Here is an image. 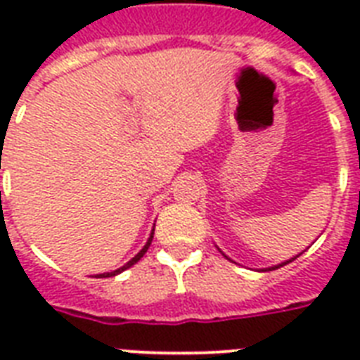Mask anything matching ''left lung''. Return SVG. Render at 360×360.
Masks as SVG:
<instances>
[{
	"instance_id": "1",
	"label": "left lung",
	"mask_w": 360,
	"mask_h": 360,
	"mask_svg": "<svg viewBox=\"0 0 360 360\" xmlns=\"http://www.w3.org/2000/svg\"><path fill=\"white\" fill-rule=\"evenodd\" d=\"M219 250H220V248H219ZM220 252H222V250H220ZM302 252H304V250H302ZM302 252H301V254H302ZM301 254H297V256H295V257H291V259H288V262H282V263H278V265H273V267H267V269H262V271H273V269H278V267H284V265H285V263H290V262H293V259H297V257H299V256H301ZM222 256H224V257H228V256H226V254H224V252H222ZM228 259H230V257H228ZM230 262H231V259H230Z\"/></svg>"
}]
</instances>
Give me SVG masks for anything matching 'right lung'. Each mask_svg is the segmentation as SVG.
Returning <instances> with one entry per match:
<instances>
[{
  "label": "right lung",
  "instance_id": "add662e5",
  "mask_svg": "<svg viewBox=\"0 0 360 360\" xmlns=\"http://www.w3.org/2000/svg\"><path fill=\"white\" fill-rule=\"evenodd\" d=\"M153 233H155V228H153V230H151V236H149V239H147V243H146V245H143V248H141V250L138 252V254H136V256L132 257V259H130V262H127V263H124V265H123V267L115 269V271H112V273H103V274H97V278H108V276H115V274L123 273V271H127V269H129V267H132V265H134V263H138V262H140L141 257H143V254H146V252H147V248H149V246H151Z\"/></svg>",
  "mask_w": 360,
  "mask_h": 360
}]
</instances>
